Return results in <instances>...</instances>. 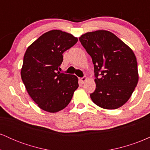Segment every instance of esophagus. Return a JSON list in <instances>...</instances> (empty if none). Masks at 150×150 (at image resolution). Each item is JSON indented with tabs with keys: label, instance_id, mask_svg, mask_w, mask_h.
<instances>
[{
	"label": "esophagus",
	"instance_id": "esophagus-1",
	"mask_svg": "<svg viewBox=\"0 0 150 150\" xmlns=\"http://www.w3.org/2000/svg\"><path fill=\"white\" fill-rule=\"evenodd\" d=\"M80 80L81 81V82H82V83H84V82L87 80V77L84 76V77H81V78H80Z\"/></svg>",
	"mask_w": 150,
	"mask_h": 150
}]
</instances>
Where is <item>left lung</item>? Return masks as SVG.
Masks as SVG:
<instances>
[{
  "instance_id": "8db88e82",
  "label": "left lung",
  "mask_w": 150,
  "mask_h": 150,
  "mask_svg": "<svg viewBox=\"0 0 150 150\" xmlns=\"http://www.w3.org/2000/svg\"><path fill=\"white\" fill-rule=\"evenodd\" d=\"M94 64L96 89L93 102L106 109L123 106L138 82L133 51L115 34L106 30L87 32L79 38Z\"/></svg>"
}]
</instances>
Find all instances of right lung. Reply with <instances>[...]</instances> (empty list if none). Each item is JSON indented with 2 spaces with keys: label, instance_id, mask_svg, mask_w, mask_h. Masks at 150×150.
Listing matches in <instances>:
<instances>
[{
  "label": "right lung",
  "instance_id": "add662e5",
  "mask_svg": "<svg viewBox=\"0 0 150 150\" xmlns=\"http://www.w3.org/2000/svg\"><path fill=\"white\" fill-rule=\"evenodd\" d=\"M77 38L61 30H51L27 48L21 77L27 92L39 107L55 113L66 107L79 87L74 75L60 73L63 53L73 46Z\"/></svg>",
  "mask_w": 150,
  "mask_h": 150
}]
</instances>
